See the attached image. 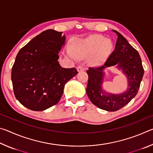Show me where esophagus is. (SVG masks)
<instances>
[{
	"label": "esophagus",
	"instance_id": "1",
	"mask_svg": "<svg viewBox=\"0 0 153 153\" xmlns=\"http://www.w3.org/2000/svg\"><path fill=\"white\" fill-rule=\"evenodd\" d=\"M77 71L79 72V71H84V67H82V66H78L77 67Z\"/></svg>",
	"mask_w": 153,
	"mask_h": 153
}]
</instances>
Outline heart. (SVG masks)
<instances>
[{"instance_id":"heart-1","label":"heart","mask_w":153,"mask_h":153,"mask_svg":"<svg viewBox=\"0 0 153 153\" xmlns=\"http://www.w3.org/2000/svg\"><path fill=\"white\" fill-rule=\"evenodd\" d=\"M113 48L112 42L101 36H93L84 40H77L72 45V51L67 53L71 58L82 59L94 54L91 59L94 64L104 61L110 55Z\"/></svg>"}]
</instances>
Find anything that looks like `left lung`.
<instances>
[{"label": "left lung", "instance_id": "obj_1", "mask_svg": "<svg viewBox=\"0 0 153 153\" xmlns=\"http://www.w3.org/2000/svg\"><path fill=\"white\" fill-rule=\"evenodd\" d=\"M117 35L115 50L102 66L87 70L88 81L86 93L90 101L97 107L107 111H116L126 106L138 93L144 69L139 53L117 31L113 30ZM116 65L127 77L128 87L121 94H111L102 88L105 79L104 70L107 67Z\"/></svg>", "mask_w": 153, "mask_h": 153}]
</instances>
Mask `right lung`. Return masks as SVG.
I'll list each match as a JSON object with an SVG mask.
<instances>
[{
  "mask_svg": "<svg viewBox=\"0 0 153 153\" xmlns=\"http://www.w3.org/2000/svg\"><path fill=\"white\" fill-rule=\"evenodd\" d=\"M61 32L47 30L19 51L11 71L15 98L30 110L40 111L56 105L66 83L78 73L63 68L59 53L65 46Z\"/></svg>",
  "mask_w": 153,
  "mask_h": 153,
  "instance_id": "right-lung-1",
  "label": "right lung"
}]
</instances>
